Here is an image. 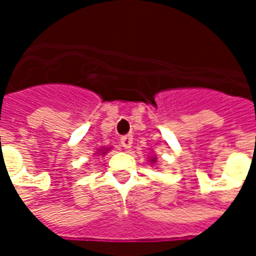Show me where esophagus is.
I'll return each mask as SVG.
<instances>
[{
  "label": "esophagus",
  "instance_id": "1",
  "mask_svg": "<svg viewBox=\"0 0 256 256\" xmlns=\"http://www.w3.org/2000/svg\"><path fill=\"white\" fill-rule=\"evenodd\" d=\"M120 144H122V146H124V148L130 150V148H132V134L122 136V138H120Z\"/></svg>",
  "mask_w": 256,
  "mask_h": 256
}]
</instances>
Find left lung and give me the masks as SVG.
I'll return each instance as SVG.
<instances>
[{"mask_svg":"<svg viewBox=\"0 0 256 256\" xmlns=\"http://www.w3.org/2000/svg\"><path fill=\"white\" fill-rule=\"evenodd\" d=\"M156 162V158H152V164H154Z\"/></svg>","mask_w":256,"mask_h":256,"instance_id":"8db88e82","label":"left lung"}]
</instances>
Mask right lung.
I'll list each match as a JSON object with an SVG mask.
<instances>
[{
	"label": "right lung",
	"mask_w": 256,
	"mask_h": 256,
	"mask_svg": "<svg viewBox=\"0 0 256 256\" xmlns=\"http://www.w3.org/2000/svg\"><path fill=\"white\" fill-rule=\"evenodd\" d=\"M108 152V148H100V152H98V154H106Z\"/></svg>",
	"instance_id": "obj_1"
}]
</instances>
